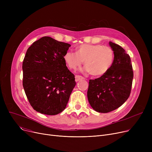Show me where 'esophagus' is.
Here are the masks:
<instances>
[{
  "label": "esophagus",
  "mask_w": 152,
  "mask_h": 152,
  "mask_svg": "<svg viewBox=\"0 0 152 152\" xmlns=\"http://www.w3.org/2000/svg\"><path fill=\"white\" fill-rule=\"evenodd\" d=\"M82 79H84V77L83 76H80V75H76L75 76V81L76 82L80 81V80H82Z\"/></svg>",
  "instance_id": "obj_1"
}]
</instances>
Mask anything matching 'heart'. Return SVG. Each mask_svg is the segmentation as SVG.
Returning a JSON list of instances; mask_svg holds the SVG:
<instances>
[{
	"label": "heart",
	"instance_id": "heart-1",
	"mask_svg": "<svg viewBox=\"0 0 152 152\" xmlns=\"http://www.w3.org/2000/svg\"><path fill=\"white\" fill-rule=\"evenodd\" d=\"M115 58L113 49L102 44H84L76 49V53L68 51L63 59L68 67L76 70L84 61L86 70L95 76L106 74L112 66Z\"/></svg>",
	"mask_w": 152,
	"mask_h": 152
}]
</instances>
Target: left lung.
<instances>
[{
	"instance_id": "8db88e82",
	"label": "left lung",
	"mask_w": 152,
	"mask_h": 152,
	"mask_svg": "<svg viewBox=\"0 0 152 152\" xmlns=\"http://www.w3.org/2000/svg\"><path fill=\"white\" fill-rule=\"evenodd\" d=\"M115 58L109 71L101 77L90 79L87 98L92 108L99 113H108L129 98L134 73L129 55L123 48L110 42Z\"/></svg>"
}]
</instances>
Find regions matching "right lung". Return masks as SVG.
I'll use <instances>...</instances> for the list:
<instances>
[{
  "instance_id": "1",
  "label": "right lung",
  "mask_w": 152,
  "mask_h": 152,
  "mask_svg": "<svg viewBox=\"0 0 152 152\" xmlns=\"http://www.w3.org/2000/svg\"><path fill=\"white\" fill-rule=\"evenodd\" d=\"M70 44L48 36L35 41L23 61V86L31 107L37 112L57 115L65 109L76 85L63 56Z\"/></svg>"
}]
</instances>
